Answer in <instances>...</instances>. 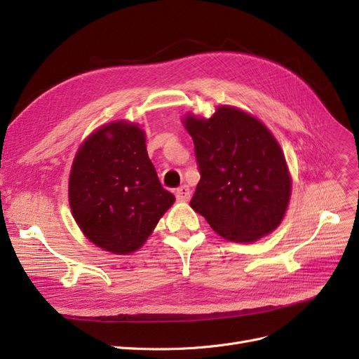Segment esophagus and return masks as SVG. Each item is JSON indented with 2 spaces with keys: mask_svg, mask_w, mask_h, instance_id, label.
Listing matches in <instances>:
<instances>
[{
  "mask_svg": "<svg viewBox=\"0 0 359 359\" xmlns=\"http://www.w3.org/2000/svg\"><path fill=\"white\" fill-rule=\"evenodd\" d=\"M176 198L177 201H188L191 198V189L187 187V184H182L180 188L176 189Z\"/></svg>",
  "mask_w": 359,
  "mask_h": 359,
  "instance_id": "1",
  "label": "esophagus"
}]
</instances>
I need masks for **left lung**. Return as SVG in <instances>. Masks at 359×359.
I'll return each instance as SVG.
<instances>
[{"instance_id": "obj_1", "label": "left lung", "mask_w": 359, "mask_h": 359, "mask_svg": "<svg viewBox=\"0 0 359 359\" xmlns=\"http://www.w3.org/2000/svg\"><path fill=\"white\" fill-rule=\"evenodd\" d=\"M200 171L191 207L219 235L235 243L256 241L281 223L291 180L284 154L259 119L219 106L210 119L189 115Z\"/></svg>"}]
</instances>
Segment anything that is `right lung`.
Listing matches in <instances>:
<instances>
[{"mask_svg":"<svg viewBox=\"0 0 359 359\" xmlns=\"http://www.w3.org/2000/svg\"><path fill=\"white\" fill-rule=\"evenodd\" d=\"M172 203L175 195L161 187L136 124L111 123L79 148L69 204L93 244L115 255L136 251Z\"/></svg>","mask_w":359,"mask_h":359,"instance_id":"obj_1","label":"right lung"}]
</instances>
